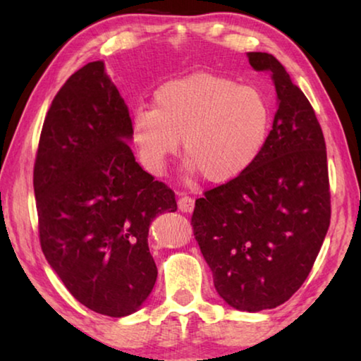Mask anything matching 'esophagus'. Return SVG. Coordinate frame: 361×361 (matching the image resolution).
<instances>
[{"instance_id":"esophagus-1","label":"esophagus","mask_w":361,"mask_h":361,"mask_svg":"<svg viewBox=\"0 0 361 361\" xmlns=\"http://www.w3.org/2000/svg\"><path fill=\"white\" fill-rule=\"evenodd\" d=\"M178 210L183 213H191L194 210V199L189 195L183 194L178 199Z\"/></svg>"}]
</instances>
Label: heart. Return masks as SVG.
<instances>
[{
  "instance_id": "obj_1",
  "label": "heart",
  "mask_w": 361,
  "mask_h": 361,
  "mask_svg": "<svg viewBox=\"0 0 361 361\" xmlns=\"http://www.w3.org/2000/svg\"><path fill=\"white\" fill-rule=\"evenodd\" d=\"M271 106L252 85L194 73L164 82L152 94V109H133L130 137L140 161L161 175L178 149L189 159V172L210 183L237 178L253 166L271 132Z\"/></svg>"
}]
</instances>
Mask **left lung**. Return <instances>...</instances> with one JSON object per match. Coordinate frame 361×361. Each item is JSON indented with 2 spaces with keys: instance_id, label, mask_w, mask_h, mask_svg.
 Segmentation results:
<instances>
[{
  "instance_id": "left-lung-1",
  "label": "left lung",
  "mask_w": 361,
  "mask_h": 361,
  "mask_svg": "<svg viewBox=\"0 0 361 361\" xmlns=\"http://www.w3.org/2000/svg\"><path fill=\"white\" fill-rule=\"evenodd\" d=\"M271 73L279 108L264 149L247 172L195 200L194 237L218 295L248 312L295 295L312 269L331 219L326 145L312 105L279 60L248 52Z\"/></svg>"
}]
</instances>
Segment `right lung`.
Masks as SVG:
<instances>
[{
  "mask_svg": "<svg viewBox=\"0 0 361 361\" xmlns=\"http://www.w3.org/2000/svg\"><path fill=\"white\" fill-rule=\"evenodd\" d=\"M129 138V109L105 63L90 62L54 97L33 169L42 253L79 302L108 317L149 296V224L176 210L175 192L138 166Z\"/></svg>",
  "mask_w": 361,
  "mask_h": 361,
  "instance_id": "1",
  "label": "right lung"
}]
</instances>
